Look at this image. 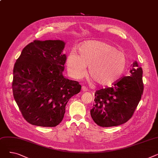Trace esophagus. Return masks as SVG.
<instances>
[{
  "mask_svg": "<svg viewBox=\"0 0 158 158\" xmlns=\"http://www.w3.org/2000/svg\"><path fill=\"white\" fill-rule=\"evenodd\" d=\"M82 90L83 91V92H87V91H88V89L85 86H83L82 87Z\"/></svg>",
  "mask_w": 158,
  "mask_h": 158,
  "instance_id": "obj_1",
  "label": "esophagus"
}]
</instances>
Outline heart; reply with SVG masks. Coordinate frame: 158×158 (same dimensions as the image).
Masks as SVG:
<instances>
[{"label": "heart", "mask_w": 158, "mask_h": 158, "mask_svg": "<svg viewBox=\"0 0 158 158\" xmlns=\"http://www.w3.org/2000/svg\"><path fill=\"white\" fill-rule=\"evenodd\" d=\"M79 54L71 51L66 59L69 73L74 78L83 76L86 66L90 79L104 86H110L122 76L127 57L113 45L102 41H89L79 48Z\"/></svg>", "instance_id": "1"}]
</instances>
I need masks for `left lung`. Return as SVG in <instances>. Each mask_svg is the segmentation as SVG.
<instances>
[{
    "instance_id": "obj_1",
    "label": "left lung",
    "mask_w": 158,
    "mask_h": 158,
    "mask_svg": "<svg viewBox=\"0 0 158 158\" xmlns=\"http://www.w3.org/2000/svg\"><path fill=\"white\" fill-rule=\"evenodd\" d=\"M130 73L129 76L120 78L112 87L95 92L90 114L98 126H117L132 117L143 95V70L135 61Z\"/></svg>"
}]
</instances>
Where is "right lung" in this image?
<instances>
[{"label":"right lung","instance_id":"1","mask_svg":"<svg viewBox=\"0 0 158 158\" xmlns=\"http://www.w3.org/2000/svg\"><path fill=\"white\" fill-rule=\"evenodd\" d=\"M61 40H35L16 61L12 82L15 100L24 119L33 126L56 127L69 99L81 86L63 76L66 57Z\"/></svg>","mask_w":158,"mask_h":158}]
</instances>
